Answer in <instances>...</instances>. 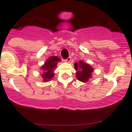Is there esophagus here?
<instances>
[{"mask_svg":"<svg viewBox=\"0 0 132 132\" xmlns=\"http://www.w3.org/2000/svg\"><path fill=\"white\" fill-rule=\"evenodd\" d=\"M65 62H68V63H69L71 61V56H68V57L67 58H66V60H64Z\"/></svg>","mask_w":132,"mask_h":132,"instance_id":"obj_1","label":"esophagus"}]
</instances>
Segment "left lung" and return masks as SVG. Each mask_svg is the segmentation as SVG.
<instances>
[{
  "mask_svg": "<svg viewBox=\"0 0 132 132\" xmlns=\"http://www.w3.org/2000/svg\"><path fill=\"white\" fill-rule=\"evenodd\" d=\"M75 69L76 70V77L78 80L82 82H88V80L91 77V74L93 72V68L89 64L82 61H80L78 63L74 64Z\"/></svg>",
  "mask_w": 132,
  "mask_h": 132,
  "instance_id": "left-lung-1",
  "label": "left lung"
}]
</instances>
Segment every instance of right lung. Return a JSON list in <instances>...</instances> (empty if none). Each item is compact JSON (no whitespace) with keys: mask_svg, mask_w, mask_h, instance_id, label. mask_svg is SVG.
<instances>
[{"mask_svg":"<svg viewBox=\"0 0 132 132\" xmlns=\"http://www.w3.org/2000/svg\"><path fill=\"white\" fill-rule=\"evenodd\" d=\"M60 60V59L58 57L52 56L47 60L44 66H42L43 74H42V77L44 82L49 81L54 77V74L53 73V71L55 68H56L57 62Z\"/></svg>","mask_w":132,"mask_h":132,"instance_id":"1","label":"right lung"}]
</instances>
